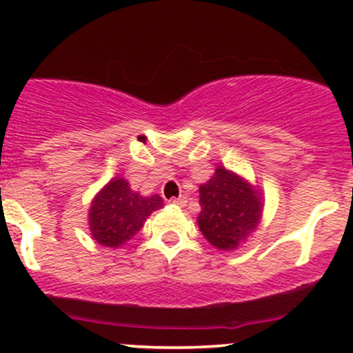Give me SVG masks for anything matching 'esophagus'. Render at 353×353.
I'll list each match as a JSON object with an SVG mask.
<instances>
[{"mask_svg": "<svg viewBox=\"0 0 353 353\" xmlns=\"http://www.w3.org/2000/svg\"><path fill=\"white\" fill-rule=\"evenodd\" d=\"M187 196L185 195H181V196H178V199H172V203H175V205H178V207H185L187 205Z\"/></svg>", "mask_w": 353, "mask_h": 353, "instance_id": "34e87169", "label": "esophagus"}]
</instances>
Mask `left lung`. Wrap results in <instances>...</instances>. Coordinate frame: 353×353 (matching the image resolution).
<instances>
[{"instance_id": "8db88e82", "label": "left lung", "mask_w": 353, "mask_h": 353, "mask_svg": "<svg viewBox=\"0 0 353 353\" xmlns=\"http://www.w3.org/2000/svg\"><path fill=\"white\" fill-rule=\"evenodd\" d=\"M200 230L222 251L237 249L261 219L259 192L222 166L207 183L200 185Z\"/></svg>"}]
</instances>
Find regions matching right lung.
<instances>
[{
	"label": "right lung",
	"instance_id": "right-lung-1",
	"mask_svg": "<svg viewBox=\"0 0 353 353\" xmlns=\"http://www.w3.org/2000/svg\"><path fill=\"white\" fill-rule=\"evenodd\" d=\"M161 207L160 195L141 196L131 190L124 178H114L90 205V232L99 244L117 248L141 229L151 212Z\"/></svg>",
	"mask_w": 353,
	"mask_h": 353
}]
</instances>
